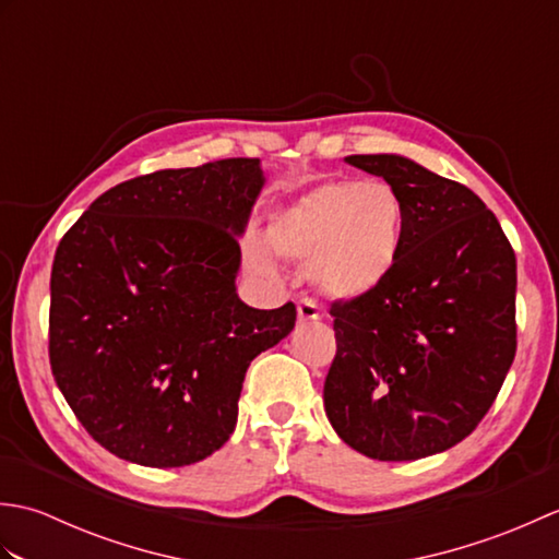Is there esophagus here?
Instances as JSON below:
<instances>
[{"instance_id": "1", "label": "esophagus", "mask_w": 559, "mask_h": 559, "mask_svg": "<svg viewBox=\"0 0 559 559\" xmlns=\"http://www.w3.org/2000/svg\"><path fill=\"white\" fill-rule=\"evenodd\" d=\"M298 319H300V322H317V319H319L317 302L300 300L298 302Z\"/></svg>"}]
</instances>
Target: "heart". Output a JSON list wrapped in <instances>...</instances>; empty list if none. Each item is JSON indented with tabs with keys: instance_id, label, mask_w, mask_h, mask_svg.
<instances>
[{
	"instance_id": "obj_1",
	"label": "heart",
	"mask_w": 559,
	"mask_h": 559,
	"mask_svg": "<svg viewBox=\"0 0 559 559\" xmlns=\"http://www.w3.org/2000/svg\"><path fill=\"white\" fill-rule=\"evenodd\" d=\"M406 230L401 194L384 180L319 185L271 221L269 242L288 261L307 264L312 288L331 300H360L379 290L396 269ZM249 261L271 269L261 245Z\"/></svg>"
}]
</instances>
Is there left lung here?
<instances>
[{"mask_svg":"<svg viewBox=\"0 0 559 559\" xmlns=\"http://www.w3.org/2000/svg\"><path fill=\"white\" fill-rule=\"evenodd\" d=\"M346 163L396 189L406 230L384 286L331 307L324 411L365 456L425 459L476 430L514 362L516 257L468 187L399 153Z\"/></svg>","mask_w":559,"mask_h":559,"instance_id":"1","label":"left lung"}]
</instances>
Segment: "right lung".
Segmentation results:
<instances>
[{
  "mask_svg": "<svg viewBox=\"0 0 559 559\" xmlns=\"http://www.w3.org/2000/svg\"><path fill=\"white\" fill-rule=\"evenodd\" d=\"M266 185L259 158L134 177L62 237L50 365L79 423L115 456L189 466L228 442L245 372L298 310L240 300V237Z\"/></svg>",
  "mask_w": 559,
  "mask_h": 559,
  "instance_id": "1",
  "label": "right lung"
}]
</instances>
